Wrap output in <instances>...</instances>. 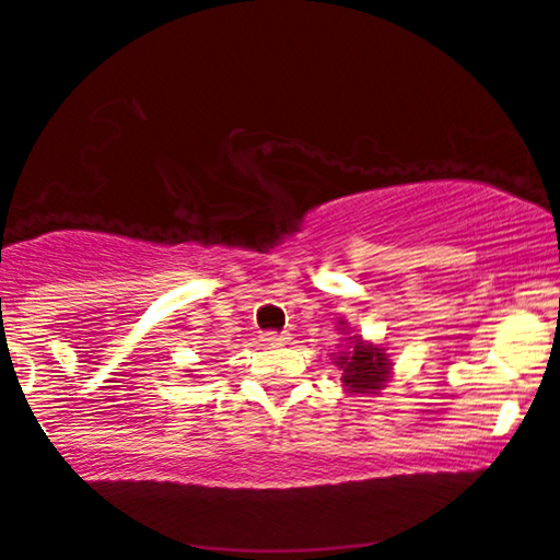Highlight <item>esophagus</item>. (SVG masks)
Wrapping results in <instances>:
<instances>
[{"label":"esophagus","mask_w":560,"mask_h":560,"mask_svg":"<svg viewBox=\"0 0 560 560\" xmlns=\"http://www.w3.org/2000/svg\"><path fill=\"white\" fill-rule=\"evenodd\" d=\"M287 339H289V336L287 334H279V331H264L261 334V343L264 346H281V343H287Z\"/></svg>","instance_id":"esophagus-1"}]
</instances>
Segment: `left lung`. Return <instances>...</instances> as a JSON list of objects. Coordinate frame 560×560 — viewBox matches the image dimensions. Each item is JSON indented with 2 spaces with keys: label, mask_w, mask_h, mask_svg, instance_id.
Instances as JSON below:
<instances>
[{
  "label": "left lung",
  "mask_w": 560,
  "mask_h": 560,
  "mask_svg": "<svg viewBox=\"0 0 560 560\" xmlns=\"http://www.w3.org/2000/svg\"><path fill=\"white\" fill-rule=\"evenodd\" d=\"M343 334H349L346 322H339ZM336 366L341 369V384L349 394L369 396L378 394L392 378V359L384 346L363 341L361 336H349L341 353H331Z\"/></svg>",
  "instance_id": "obj_1"
}]
</instances>
